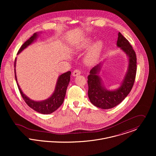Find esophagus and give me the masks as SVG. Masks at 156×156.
Wrapping results in <instances>:
<instances>
[{
  "label": "esophagus",
  "mask_w": 156,
  "mask_h": 156,
  "mask_svg": "<svg viewBox=\"0 0 156 156\" xmlns=\"http://www.w3.org/2000/svg\"><path fill=\"white\" fill-rule=\"evenodd\" d=\"M80 73H80V71L79 70L76 69V70H74V71L73 72L72 75H73V77H76V76H77L80 75Z\"/></svg>",
  "instance_id": "obj_1"
}]
</instances>
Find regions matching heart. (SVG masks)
<instances>
[{"mask_svg": "<svg viewBox=\"0 0 156 156\" xmlns=\"http://www.w3.org/2000/svg\"><path fill=\"white\" fill-rule=\"evenodd\" d=\"M92 39L90 38L83 40L81 44L77 47L78 51H82L87 48L91 44ZM103 43L101 40H97L90 45L88 51H87L85 57L84 61L88 65H94L98 60L100 55L103 49Z\"/></svg>", "mask_w": 156, "mask_h": 156, "instance_id": "obj_1", "label": "heart"}]
</instances>
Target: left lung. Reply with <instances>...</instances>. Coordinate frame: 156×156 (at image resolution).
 <instances>
[{
	"label": "left lung",
	"mask_w": 156,
	"mask_h": 156,
	"mask_svg": "<svg viewBox=\"0 0 156 156\" xmlns=\"http://www.w3.org/2000/svg\"><path fill=\"white\" fill-rule=\"evenodd\" d=\"M116 46L126 53L128 61L126 73L119 87L109 89L105 87L99 74L105 60L92 68L88 77L89 100L93 105L103 109H111L121 103L131 91L135 80L137 69L136 53L129 41L120 32L118 34Z\"/></svg>",
	"instance_id": "left-lung-1"
}]
</instances>
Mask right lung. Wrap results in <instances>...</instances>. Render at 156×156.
Returning <instances> with one entry per match:
<instances>
[{
  "instance_id": "obj_1",
  "label": "right lung",
  "mask_w": 156,
  "mask_h": 156,
  "mask_svg": "<svg viewBox=\"0 0 156 156\" xmlns=\"http://www.w3.org/2000/svg\"><path fill=\"white\" fill-rule=\"evenodd\" d=\"M40 33L41 32L35 33L28 40H27L19 49L17 55L20 54L23 50H24L29 45L33 44L35 42V41H36V40L38 38ZM16 61L17 58H16L14 63L16 80L17 82L18 88L23 98L26 103V104L35 111L41 114H50L53 112L56 111L64 102V98L66 94L67 87L70 81L71 72L68 71L67 73L61 74L58 77L55 90L50 97L44 100L36 101L30 99L26 95H25L18 83L16 72Z\"/></svg>"
}]
</instances>
